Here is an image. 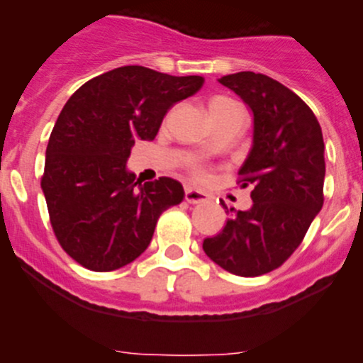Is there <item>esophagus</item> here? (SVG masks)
<instances>
[{"instance_id":"esophagus-1","label":"esophagus","mask_w":363,"mask_h":363,"mask_svg":"<svg viewBox=\"0 0 363 363\" xmlns=\"http://www.w3.org/2000/svg\"><path fill=\"white\" fill-rule=\"evenodd\" d=\"M184 199L188 203H203L207 202V195L199 189H193V188H186L184 191Z\"/></svg>"}]
</instances>
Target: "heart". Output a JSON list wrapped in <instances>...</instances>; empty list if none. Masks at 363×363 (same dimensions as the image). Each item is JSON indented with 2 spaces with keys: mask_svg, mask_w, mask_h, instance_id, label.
<instances>
[{
  "mask_svg": "<svg viewBox=\"0 0 363 363\" xmlns=\"http://www.w3.org/2000/svg\"><path fill=\"white\" fill-rule=\"evenodd\" d=\"M239 107L240 105L237 104V101H233L232 98H225V96L214 98V100H211V104H208V111H211V113L230 111V108H239ZM188 174L191 175V179H195V181H199V182H202L208 177L207 168L202 167V164H196V163L188 164Z\"/></svg>",
  "mask_w": 363,
  "mask_h": 363,
  "instance_id": "heart-1",
  "label": "heart"
}]
</instances>
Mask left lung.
<instances>
[{
  "mask_svg": "<svg viewBox=\"0 0 363 363\" xmlns=\"http://www.w3.org/2000/svg\"><path fill=\"white\" fill-rule=\"evenodd\" d=\"M219 82L255 116L251 152L239 170L252 205L205 239L203 251L235 276H262L294 255L323 207V133L306 101L263 73H232Z\"/></svg>",
  "mask_w": 363,
  "mask_h": 363,
  "instance_id": "1",
  "label": "left lung"
}]
</instances>
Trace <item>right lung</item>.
I'll list each match as a JSON object with an SVG mask.
<instances>
[{"label": "right lung", "mask_w": 363, "mask_h": 363, "mask_svg": "<svg viewBox=\"0 0 363 363\" xmlns=\"http://www.w3.org/2000/svg\"><path fill=\"white\" fill-rule=\"evenodd\" d=\"M203 77L121 67L69 96L50 133L42 189L54 235L86 269L111 272L151 244L160 216L184 199L170 177L139 184L126 170L135 140H155L164 113Z\"/></svg>", "instance_id": "add662e5"}]
</instances>
